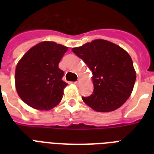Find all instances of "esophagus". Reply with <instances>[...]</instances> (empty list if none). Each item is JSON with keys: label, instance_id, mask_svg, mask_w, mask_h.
Instances as JSON below:
<instances>
[{"label": "esophagus", "instance_id": "1", "mask_svg": "<svg viewBox=\"0 0 154 154\" xmlns=\"http://www.w3.org/2000/svg\"><path fill=\"white\" fill-rule=\"evenodd\" d=\"M74 84L77 85H79V82H75Z\"/></svg>", "mask_w": 154, "mask_h": 154}]
</instances>
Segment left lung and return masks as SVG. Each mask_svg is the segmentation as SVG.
Instances as JSON below:
<instances>
[{
	"label": "left lung",
	"mask_w": 154,
	"mask_h": 154,
	"mask_svg": "<svg viewBox=\"0 0 154 154\" xmlns=\"http://www.w3.org/2000/svg\"><path fill=\"white\" fill-rule=\"evenodd\" d=\"M93 72L94 93L82 97L97 112L117 109L129 97L136 81L130 56L121 47L105 40H94L72 49Z\"/></svg>",
	"instance_id": "obj_1"
}]
</instances>
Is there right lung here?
Instances as JSON below:
<instances>
[{"mask_svg":"<svg viewBox=\"0 0 154 154\" xmlns=\"http://www.w3.org/2000/svg\"><path fill=\"white\" fill-rule=\"evenodd\" d=\"M68 47L43 42L29 50L19 60L15 72L16 89L30 107L49 110L62 99L67 83L58 64Z\"/></svg>","mask_w":154,"mask_h":154,"instance_id":"1","label":"right lung"}]
</instances>
